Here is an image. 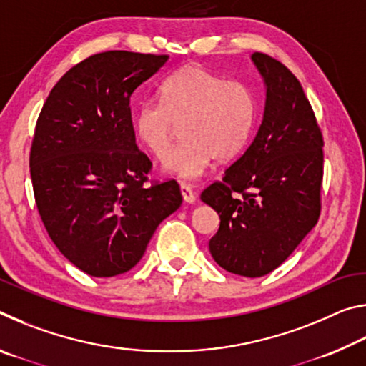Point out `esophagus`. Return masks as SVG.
Returning a JSON list of instances; mask_svg holds the SVG:
<instances>
[{"instance_id":"esophagus-1","label":"esophagus","mask_w":366,"mask_h":366,"mask_svg":"<svg viewBox=\"0 0 366 366\" xmlns=\"http://www.w3.org/2000/svg\"><path fill=\"white\" fill-rule=\"evenodd\" d=\"M181 194H182V197H184V200L187 202V203H194V202L197 200L195 192H194V189L190 187L189 184H185V182L181 184Z\"/></svg>"}]
</instances>
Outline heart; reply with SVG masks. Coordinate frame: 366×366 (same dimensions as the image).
<instances>
[{
  "instance_id": "obj_1",
  "label": "heart",
  "mask_w": 366,
  "mask_h": 366,
  "mask_svg": "<svg viewBox=\"0 0 366 366\" xmlns=\"http://www.w3.org/2000/svg\"><path fill=\"white\" fill-rule=\"evenodd\" d=\"M159 94L161 102L144 100L135 108L134 132L148 153L163 158L182 126L184 140L164 163L169 172L197 177L212 158L227 161L244 150L257 114L255 97L244 82L189 66L166 79Z\"/></svg>"
}]
</instances>
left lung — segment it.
Returning a JSON list of instances; mask_svg holds the SVG:
<instances>
[{"label":"left lung","mask_w":366,"mask_h":366,"mask_svg":"<svg viewBox=\"0 0 366 366\" xmlns=\"http://www.w3.org/2000/svg\"><path fill=\"white\" fill-rule=\"evenodd\" d=\"M252 61L266 85L262 126L202 200L221 219L209 240L214 262L259 277L286 262L318 222L325 142L299 79L264 53H253Z\"/></svg>","instance_id":"1"}]
</instances>
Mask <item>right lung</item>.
Segmentation results:
<instances>
[{
    "label": "right lung",
    "mask_w": 366,
    "mask_h": 366,
    "mask_svg": "<svg viewBox=\"0 0 366 366\" xmlns=\"http://www.w3.org/2000/svg\"><path fill=\"white\" fill-rule=\"evenodd\" d=\"M168 54L104 51L71 67L49 92L30 148L35 203L58 250L94 277L140 262L159 222L181 207L174 179L148 182L131 97Z\"/></svg>",
    "instance_id": "add662e5"
}]
</instances>
